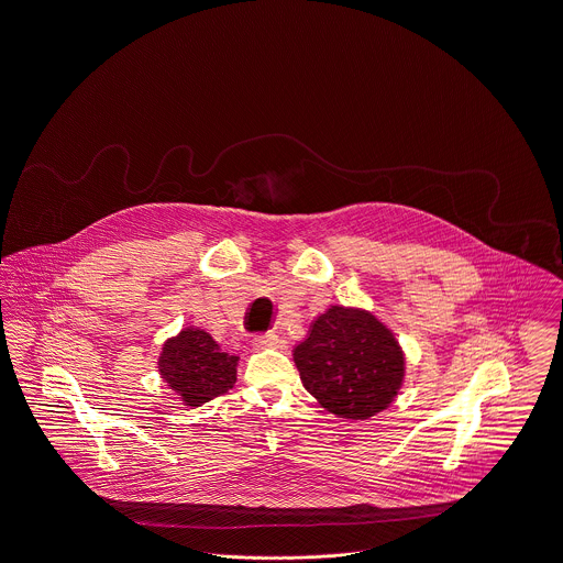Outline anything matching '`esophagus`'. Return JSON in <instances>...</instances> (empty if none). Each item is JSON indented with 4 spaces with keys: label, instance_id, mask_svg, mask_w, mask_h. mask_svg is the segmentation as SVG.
Wrapping results in <instances>:
<instances>
[{
    "label": "esophagus",
    "instance_id": "esophagus-1",
    "mask_svg": "<svg viewBox=\"0 0 563 563\" xmlns=\"http://www.w3.org/2000/svg\"><path fill=\"white\" fill-rule=\"evenodd\" d=\"M280 339L274 334V332H267V334H258L252 339V347L254 350H269V347H278Z\"/></svg>",
    "mask_w": 563,
    "mask_h": 563
}]
</instances>
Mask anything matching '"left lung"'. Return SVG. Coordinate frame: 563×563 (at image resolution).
<instances>
[{"instance_id":"8db88e82","label":"left lung","mask_w":563,"mask_h":563,"mask_svg":"<svg viewBox=\"0 0 563 563\" xmlns=\"http://www.w3.org/2000/svg\"><path fill=\"white\" fill-rule=\"evenodd\" d=\"M300 379L341 419H369L384 410L404 379V354L372 312L330 307L294 350Z\"/></svg>"}]
</instances>
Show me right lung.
<instances>
[{"mask_svg": "<svg viewBox=\"0 0 563 563\" xmlns=\"http://www.w3.org/2000/svg\"><path fill=\"white\" fill-rule=\"evenodd\" d=\"M238 356L222 352L209 332L186 328L168 339L159 356V374L186 406H200L233 388Z\"/></svg>", "mask_w": 563, "mask_h": 563, "instance_id": "add662e5", "label": "right lung"}]
</instances>
